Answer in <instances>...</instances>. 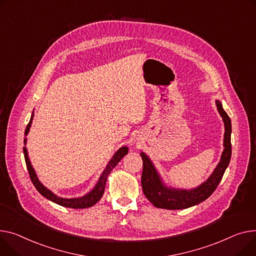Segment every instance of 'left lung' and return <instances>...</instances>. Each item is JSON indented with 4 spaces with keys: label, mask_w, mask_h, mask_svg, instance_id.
I'll return each mask as SVG.
<instances>
[{
    "label": "left lung",
    "mask_w": 256,
    "mask_h": 256,
    "mask_svg": "<svg viewBox=\"0 0 256 256\" xmlns=\"http://www.w3.org/2000/svg\"><path fill=\"white\" fill-rule=\"evenodd\" d=\"M215 103L224 124V151L218 164L214 168L210 177L200 185L192 190L175 188V187L168 186L164 182L156 166L153 164L149 156L141 151L140 154L143 160V172L141 179L142 188L147 200L153 204L154 207L168 210H181L190 208L207 200L217 188L230 162L232 122L226 112L224 110L221 102L216 100Z\"/></svg>",
    "instance_id": "8db88e82"
}]
</instances>
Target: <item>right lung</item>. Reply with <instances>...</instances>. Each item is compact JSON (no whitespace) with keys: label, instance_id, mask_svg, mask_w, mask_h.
Segmentation results:
<instances>
[{"label":"right lung","instance_id":"add662e5","mask_svg":"<svg viewBox=\"0 0 256 256\" xmlns=\"http://www.w3.org/2000/svg\"><path fill=\"white\" fill-rule=\"evenodd\" d=\"M32 118H34V111L32 114L30 116V122L26 126V132H24V136H28L30 126H32ZM24 145H26V138H24ZM128 148L126 146L120 147L119 148L112 156V158L109 160V162L107 164L105 170L103 171V173L100 174L96 184L94 185V188L88 192L86 194H84L83 196H79V198H62L56 196V194H54L51 190H49L47 187H45L41 181L39 180L35 170H34L30 158H28V149L24 146V160H26V168H28V171L30 177V180L32 182V184L35 185L36 190L47 200L54 202L58 205H60L62 207H66V208H73V209H85V208H90L100 200V198L103 196L104 194V190H105V185H106V181L107 178L109 176V174L111 173L112 170L116 166V164L122 160V158L128 154Z\"/></svg>","mask_w":256,"mask_h":256}]
</instances>
